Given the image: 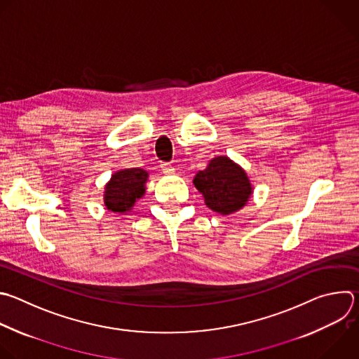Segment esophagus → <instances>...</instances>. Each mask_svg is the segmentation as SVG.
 I'll use <instances>...</instances> for the list:
<instances>
[{"label": "esophagus", "mask_w": 359, "mask_h": 359, "mask_svg": "<svg viewBox=\"0 0 359 359\" xmlns=\"http://www.w3.org/2000/svg\"><path fill=\"white\" fill-rule=\"evenodd\" d=\"M162 170L166 175H172L175 172V168L170 163H162Z\"/></svg>", "instance_id": "1"}]
</instances>
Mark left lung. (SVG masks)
<instances>
[{"instance_id":"8db88e82","label":"left lung","mask_w":359,"mask_h":359,"mask_svg":"<svg viewBox=\"0 0 359 359\" xmlns=\"http://www.w3.org/2000/svg\"><path fill=\"white\" fill-rule=\"evenodd\" d=\"M193 183L212 211L228 215L241 210L254 193L247 172L228 156L212 158Z\"/></svg>"}]
</instances>
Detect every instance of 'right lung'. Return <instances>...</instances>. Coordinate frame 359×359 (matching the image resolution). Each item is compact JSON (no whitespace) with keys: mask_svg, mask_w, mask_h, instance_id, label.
I'll use <instances>...</instances> for the list:
<instances>
[{"mask_svg":"<svg viewBox=\"0 0 359 359\" xmlns=\"http://www.w3.org/2000/svg\"><path fill=\"white\" fill-rule=\"evenodd\" d=\"M148 172L140 168L121 169L111 175L104 189V204L114 212H128L145 194Z\"/></svg>","mask_w":359,"mask_h":359,"instance_id":"obj_1","label":"right lung"}]
</instances>
